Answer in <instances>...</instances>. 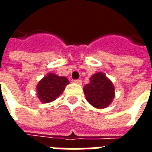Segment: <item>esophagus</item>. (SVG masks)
Wrapping results in <instances>:
<instances>
[{"label":"esophagus","mask_w":152,"mask_h":152,"mask_svg":"<svg viewBox=\"0 0 152 152\" xmlns=\"http://www.w3.org/2000/svg\"><path fill=\"white\" fill-rule=\"evenodd\" d=\"M74 82L77 84V85H81L82 84V81H81V80H74Z\"/></svg>","instance_id":"1"}]
</instances>
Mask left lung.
Segmentation results:
<instances>
[{"mask_svg": "<svg viewBox=\"0 0 152 152\" xmlns=\"http://www.w3.org/2000/svg\"><path fill=\"white\" fill-rule=\"evenodd\" d=\"M84 93L89 104L98 109L107 107L115 98V86L104 73L97 72L84 86Z\"/></svg>", "mask_w": 152, "mask_h": 152, "instance_id": "8db88e82", "label": "left lung"}]
</instances>
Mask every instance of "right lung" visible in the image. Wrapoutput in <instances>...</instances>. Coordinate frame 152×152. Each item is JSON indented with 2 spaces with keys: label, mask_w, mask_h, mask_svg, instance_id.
<instances>
[{
  "label": "right lung",
  "mask_w": 152,
  "mask_h": 152,
  "mask_svg": "<svg viewBox=\"0 0 152 152\" xmlns=\"http://www.w3.org/2000/svg\"><path fill=\"white\" fill-rule=\"evenodd\" d=\"M69 80L65 76H59L54 73H48L38 82L37 94L38 99L43 103L51 102L64 91Z\"/></svg>",
  "instance_id": "right-lung-1"
}]
</instances>
